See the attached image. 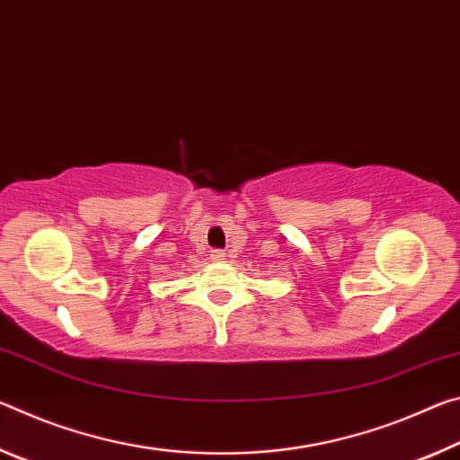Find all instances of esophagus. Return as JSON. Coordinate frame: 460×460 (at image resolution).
<instances>
[{
	"mask_svg": "<svg viewBox=\"0 0 460 460\" xmlns=\"http://www.w3.org/2000/svg\"><path fill=\"white\" fill-rule=\"evenodd\" d=\"M212 259H214V261H217V262H220V261H226V252L222 251V248H216V251H212Z\"/></svg>",
	"mask_w": 460,
	"mask_h": 460,
	"instance_id": "34e87169",
	"label": "esophagus"
}]
</instances>
